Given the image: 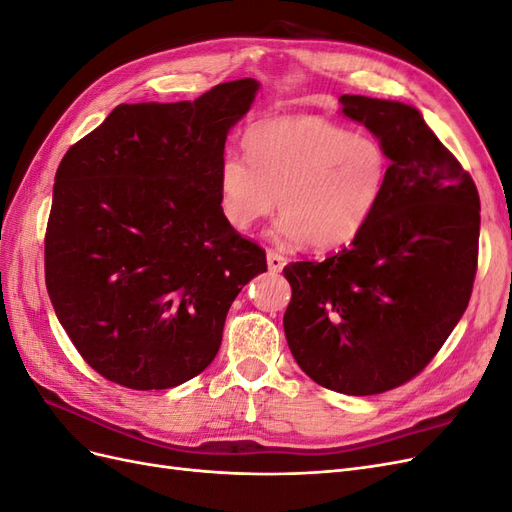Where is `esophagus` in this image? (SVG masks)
I'll return each mask as SVG.
<instances>
[{"label":"esophagus","mask_w":512,"mask_h":512,"mask_svg":"<svg viewBox=\"0 0 512 512\" xmlns=\"http://www.w3.org/2000/svg\"><path fill=\"white\" fill-rule=\"evenodd\" d=\"M267 265H269L271 273H280L284 269V265H286V258L280 252L269 250L267 252Z\"/></svg>","instance_id":"34e87169"}]
</instances>
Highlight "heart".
<instances>
[{"instance_id":"1","label":"heart","mask_w":512,"mask_h":512,"mask_svg":"<svg viewBox=\"0 0 512 512\" xmlns=\"http://www.w3.org/2000/svg\"><path fill=\"white\" fill-rule=\"evenodd\" d=\"M245 158L228 153L218 170L228 224L250 230L280 198L277 232L327 252L348 245L374 218L391 158L378 136L350 132L318 115L260 121L243 136Z\"/></svg>"}]
</instances>
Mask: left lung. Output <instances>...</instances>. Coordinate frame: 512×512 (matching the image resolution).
Segmentation results:
<instances>
[{"label":"left lung","mask_w":512,"mask_h":512,"mask_svg":"<svg viewBox=\"0 0 512 512\" xmlns=\"http://www.w3.org/2000/svg\"><path fill=\"white\" fill-rule=\"evenodd\" d=\"M342 113L391 158L382 203L350 247L284 267V331L294 361L324 389L378 395L431 363L470 301L480 198L414 106L342 96Z\"/></svg>","instance_id":"obj_1"}]
</instances>
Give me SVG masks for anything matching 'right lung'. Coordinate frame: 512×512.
I'll list each match as a JSON object with an SVG mask.
<instances>
[{
  "mask_svg": "<svg viewBox=\"0 0 512 512\" xmlns=\"http://www.w3.org/2000/svg\"><path fill=\"white\" fill-rule=\"evenodd\" d=\"M258 83L194 102L119 104L61 160L44 237L55 314L85 363L134 391L173 389L220 350L267 254L228 224L218 170Z\"/></svg>",
  "mask_w": 512,
  "mask_h": 512,
  "instance_id": "add662e5",
  "label": "right lung"
}]
</instances>
